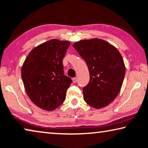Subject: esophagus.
<instances>
[{
	"label": "esophagus",
	"instance_id": "esophagus-1",
	"mask_svg": "<svg viewBox=\"0 0 148 148\" xmlns=\"http://www.w3.org/2000/svg\"><path fill=\"white\" fill-rule=\"evenodd\" d=\"M72 80H73V83H77V79L76 78V77H74V78H73V79H72Z\"/></svg>",
	"mask_w": 148,
	"mask_h": 148
}]
</instances>
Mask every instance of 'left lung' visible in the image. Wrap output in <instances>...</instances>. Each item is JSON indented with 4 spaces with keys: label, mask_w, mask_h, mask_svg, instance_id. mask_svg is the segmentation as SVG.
Segmentation results:
<instances>
[{
    "label": "left lung",
    "mask_w": 148,
    "mask_h": 148,
    "mask_svg": "<svg viewBox=\"0 0 148 148\" xmlns=\"http://www.w3.org/2000/svg\"><path fill=\"white\" fill-rule=\"evenodd\" d=\"M87 63L90 80L83 88V99L95 108L105 107L116 99L125 76L123 58L112 45L101 39L80 40L73 45Z\"/></svg>",
    "instance_id": "obj_1"
}]
</instances>
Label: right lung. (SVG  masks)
Instances as JSON below:
<instances>
[{
	"label": "right lung",
	"mask_w": 148,
	"mask_h": 148,
	"mask_svg": "<svg viewBox=\"0 0 148 148\" xmlns=\"http://www.w3.org/2000/svg\"><path fill=\"white\" fill-rule=\"evenodd\" d=\"M69 45L68 41H47L34 48L24 61L21 75L25 90L40 108L55 110L65 100L72 80L64 75L63 59Z\"/></svg>",
	"instance_id": "1"
}]
</instances>
